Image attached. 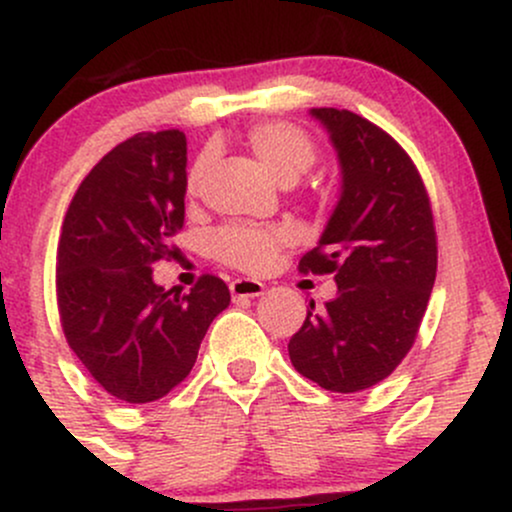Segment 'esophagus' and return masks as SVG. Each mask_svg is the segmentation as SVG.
Returning a JSON list of instances; mask_svg holds the SVG:
<instances>
[{"mask_svg": "<svg viewBox=\"0 0 512 512\" xmlns=\"http://www.w3.org/2000/svg\"><path fill=\"white\" fill-rule=\"evenodd\" d=\"M233 298H257L264 293V284L257 279H236L231 281Z\"/></svg>", "mask_w": 512, "mask_h": 512, "instance_id": "34e87169", "label": "esophagus"}]
</instances>
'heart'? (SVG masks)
<instances>
[{
    "label": "heart",
    "instance_id": "heart-1",
    "mask_svg": "<svg viewBox=\"0 0 512 512\" xmlns=\"http://www.w3.org/2000/svg\"><path fill=\"white\" fill-rule=\"evenodd\" d=\"M245 144L276 180L291 185L315 163V144L308 132L291 122H257L245 134ZM207 161H197L187 173V195L195 197L202 187ZM293 240L289 226H252L233 223L214 236V255L228 267L257 274L272 264L274 255Z\"/></svg>",
    "mask_w": 512,
    "mask_h": 512
}]
</instances>
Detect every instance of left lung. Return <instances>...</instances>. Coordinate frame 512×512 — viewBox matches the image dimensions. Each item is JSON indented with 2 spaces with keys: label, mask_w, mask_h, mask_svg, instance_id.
Returning a JSON list of instances; mask_svg holds the SVG:
<instances>
[{
  "label": "left lung",
  "mask_w": 512,
  "mask_h": 512,
  "mask_svg": "<svg viewBox=\"0 0 512 512\" xmlns=\"http://www.w3.org/2000/svg\"><path fill=\"white\" fill-rule=\"evenodd\" d=\"M310 115L330 134L342 195L303 274H334L337 296L310 310L291 337L293 368L330 392L378 385L409 354L438 267L428 192L414 161L366 117L337 108Z\"/></svg>",
  "instance_id": "left-lung-1"
}]
</instances>
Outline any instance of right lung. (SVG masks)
I'll return each instance as SVG.
<instances>
[{"label":"right lung","instance_id":"add662e5","mask_svg":"<svg viewBox=\"0 0 512 512\" xmlns=\"http://www.w3.org/2000/svg\"><path fill=\"white\" fill-rule=\"evenodd\" d=\"M187 139L134 134L79 185L57 245L64 337L93 380L120 402L146 404L190 375L209 325L231 303L219 276L190 293L158 286L151 264L178 260Z\"/></svg>","mask_w":512,"mask_h":512}]
</instances>
